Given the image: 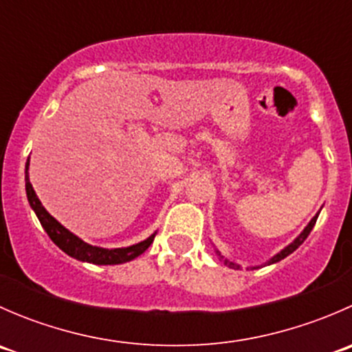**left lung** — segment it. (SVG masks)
<instances>
[{"mask_svg": "<svg viewBox=\"0 0 352 352\" xmlns=\"http://www.w3.org/2000/svg\"><path fill=\"white\" fill-rule=\"evenodd\" d=\"M317 218H318V214H317V216H314V219H311V221H310V223H308V226H307V228H305V230H303V232H301V235H300V236H298V239H296V240H294V242H293V243H289V245H287V247L285 248V250H281V252H279V254H278V255H274V257H272V258H271V261H269V262H267V264H274V262H279V261H281V258H285V257H287V255H289V254H293V252H294V250H296V248H298V247H300V245H301V243H303V242H305V240H307V236H308V235H310V232H311V230H314L315 223H317ZM216 254H218V255H219V252H216ZM225 264L232 265V267H233V269H239V265H236V264H233V262H228V261H225ZM252 269H255V267H252Z\"/></svg>", "mask_w": 352, "mask_h": 352, "instance_id": "left-lung-1", "label": "left lung"}]
</instances>
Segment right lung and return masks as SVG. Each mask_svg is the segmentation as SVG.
Masks as SVG:
<instances>
[{
  "label": "right lung",
  "mask_w": 352,
  "mask_h": 352,
  "mask_svg": "<svg viewBox=\"0 0 352 352\" xmlns=\"http://www.w3.org/2000/svg\"><path fill=\"white\" fill-rule=\"evenodd\" d=\"M27 168H28V162H27ZM25 189H27L28 202H30L32 209H34L35 214H37L42 228L47 232L49 239L58 245L63 252H66V254L71 255V257L78 258V261L91 262V264H100V265L122 264V262H129L133 261V258H136L138 255L143 254V252L153 243L155 235H151L150 239H146L141 243L131 245V247H126V248H112V250L85 243L83 240H80L76 235H73L69 230H66L61 223L56 221V219L45 211V208L41 204L37 194H35L34 187H32L30 180H28V173L25 175Z\"/></svg>",
  "instance_id": "obj_1"
}]
</instances>
